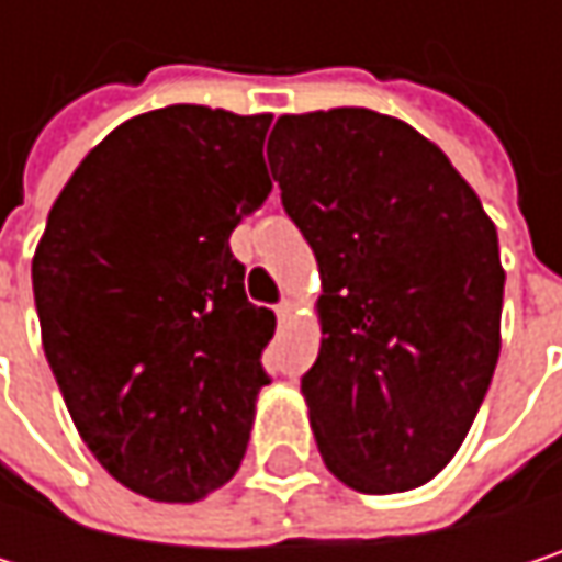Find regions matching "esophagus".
Here are the masks:
<instances>
[{"label":"esophagus","instance_id":"34e87169","mask_svg":"<svg viewBox=\"0 0 562 562\" xmlns=\"http://www.w3.org/2000/svg\"><path fill=\"white\" fill-rule=\"evenodd\" d=\"M289 312H292V302H289V299L277 302V318H280V322H285V318H289Z\"/></svg>","mask_w":562,"mask_h":562}]
</instances>
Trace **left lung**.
<instances>
[{
	"label": "left lung",
	"mask_w": 562,
	"mask_h": 562,
	"mask_svg": "<svg viewBox=\"0 0 562 562\" xmlns=\"http://www.w3.org/2000/svg\"><path fill=\"white\" fill-rule=\"evenodd\" d=\"M267 159L322 273L325 338L302 374L322 459L364 495L419 488L498 364V231L429 139L374 110L280 116Z\"/></svg>",
	"instance_id": "8db88e82"
}]
</instances>
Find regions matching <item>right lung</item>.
Returning a JSON list of instances; mask_svg holds the SVG:
<instances>
[{
  "mask_svg": "<svg viewBox=\"0 0 562 562\" xmlns=\"http://www.w3.org/2000/svg\"><path fill=\"white\" fill-rule=\"evenodd\" d=\"M270 113L166 106L113 130L64 184L32 289L70 419L153 502H198L240 465L277 315L244 292L231 231L273 181Z\"/></svg>",
  "mask_w": 562,
  "mask_h": 562,
  "instance_id": "obj_1",
  "label": "right lung"
}]
</instances>
